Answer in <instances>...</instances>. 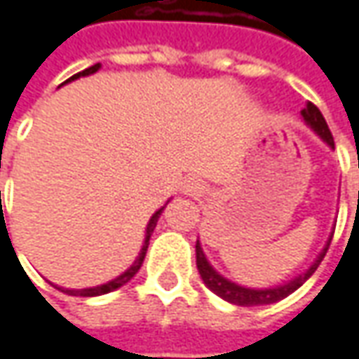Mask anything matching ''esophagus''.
I'll use <instances>...</instances> for the list:
<instances>
[{
	"mask_svg": "<svg viewBox=\"0 0 359 359\" xmlns=\"http://www.w3.org/2000/svg\"><path fill=\"white\" fill-rule=\"evenodd\" d=\"M184 188H186V191H188L189 196H198V194H202V189H204L202 188V184H200L198 180H189Z\"/></svg>",
	"mask_w": 359,
	"mask_h": 359,
	"instance_id": "obj_1",
	"label": "esophagus"
}]
</instances>
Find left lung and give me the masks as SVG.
I'll return each instance as SVG.
<instances>
[{
  "mask_svg": "<svg viewBox=\"0 0 359 359\" xmlns=\"http://www.w3.org/2000/svg\"><path fill=\"white\" fill-rule=\"evenodd\" d=\"M301 115L305 118V123H307L313 131H317V135H319L327 145H332V147L335 145V143H333V135L332 131H330V127H327V123H325V118H323L321 111L315 107L313 102H307V107L301 111ZM327 248H330V242H327V246L323 248V252L319 255V259L315 260L313 264L307 269V273H303V275H299L297 278H293L291 283L280 285V287H275V289H246V287H241V285H236V283H230L228 278H224L222 275H218V273L210 266V262H208L206 257H204V250H202L200 242H196V264H198L200 277H202L204 285H206L210 291H214L216 295L222 297L228 303H234V305H241V307H252V305L277 303L280 299L291 295L293 291H297V289H299V287L317 271V266H319V262L325 257Z\"/></svg>",
  "mask_w": 359,
  "mask_h": 359,
  "instance_id": "left-lung-1",
  "label": "left lung"
}]
</instances>
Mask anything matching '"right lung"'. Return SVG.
Segmentation results:
<instances>
[{
    "mask_svg": "<svg viewBox=\"0 0 359 359\" xmlns=\"http://www.w3.org/2000/svg\"><path fill=\"white\" fill-rule=\"evenodd\" d=\"M100 68V64H95V66H90V68H86V70H82L79 74H74V76H70L66 82L74 81V79H79V76H86V74H93V72H97ZM161 212H163V208L161 210H157L155 214L151 216V220H149V224H147V234H145V242H143V248H141V252H139V257L135 260L133 264H131V269H127L123 275H118L117 278H113V280H109V283H104V285H99V287H90V289H60V287H56V289H60L62 293H68V295H74V297H97V295H104V293H111V291H115L118 287H123L125 283H129L131 278L137 275V271L141 269V264H143V259H145V252H147V246H149V238H151L153 230H155V224H157V220H159V216H161Z\"/></svg>",
    "mask_w": 359,
    "mask_h": 359,
    "instance_id": "add662e5",
    "label": "right lung"
}]
</instances>
